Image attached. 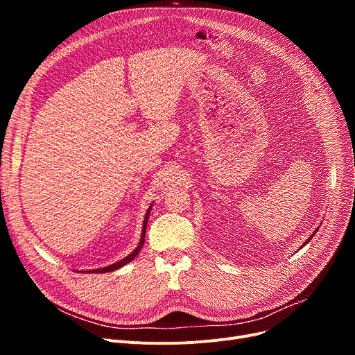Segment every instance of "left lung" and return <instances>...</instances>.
Segmentation results:
<instances>
[{
	"instance_id": "8db88e82",
	"label": "left lung",
	"mask_w": 355,
	"mask_h": 355,
	"mask_svg": "<svg viewBox=\"0 0 355 355\" xmlns=\"http://www.w3.org/2000/svg\"><path fill=\"white\" fill-rule=\"evenodd\" d=\"M313 234H315V233H313ZM313 234H312V236H313ZM312 236H311V237H312ZM311 237H309V240H311ZM309 240H306V243H308V241H309ZM306 243H305V245H306Z\"/></svg>"
}]
</instances>
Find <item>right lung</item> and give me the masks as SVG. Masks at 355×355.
<instances>
[{"instance_id": "right-lung-1", "label": "right lung", "mask_w": 355, "mask_h": 355, "mask_svg": "<svg viewBox=\"0 0 355 355\" xmlns=\"http://www.w3.org/2000/svg\"><path fill=\"white\" fill-rule=\"evenodd\" d=\"M149 211H151V207L148 209V211H146V214H145V220H144V226H142V236H141V241H139V245H138V248L130 253V254H128L126 257H123L122 260H119L118 263H114V265H110V266H106V268H103V269H93V270H87V273H106V272H112V270H116V269H119V268H122L123 265H126V263H129L130 260H132L134 257H137V254L141 252V249H142V246H144V241H145V232H146V223H148V217H149Z\"/></svg>"}]
</instances>
